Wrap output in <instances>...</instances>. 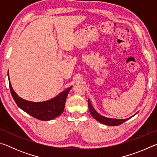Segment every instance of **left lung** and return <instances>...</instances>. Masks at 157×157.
I'll return each mask as SVG.
<instances>
[{"instance_id": "left-lung-1", "label": "left lung", "mask_w": 157, "mask_h": 157, "mask_svg": "<svg viewBox=\"0 0 157 157\" xmlns=\"http://www.w3.org/2000/svg\"><path fill=\"white\" fill-rule=\"evenodd\" d=\"M89 111H90V113H91V116L94 117L95 120L98 121V122H100V123H101L105 124H106V125H109V126L119 125V124H123V123H124V122L127 121V120H129V118H131L132 117L134 116V115L132 116V117H130V118H126V119H116V118H107V117L101 116L100 114L98 113L97 111L94 109V107H92L91 102H90L89 100ZM136 114H135V115H136Z\"/></svg>"}]
</instances>
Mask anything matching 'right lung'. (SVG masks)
Masks as SVG:
<instances>
[{"mask_svg": "<svg viewBox=\"0 0 157 157\" xmlns=\"http://www.w3.org/2000/svg\"><path fill=\"white\" fill-rule=\"evenodd\" d=\"M8 78L10 91L15 102L17 103L18 107L28 113L29 115L41 121H50L57 118L63 113L64 110L66 98L72 86L69 87L65 91L60 93L59 95H57L52 99L44 101V102H31V101L23 99L16 94L10 83L9 71Z\"/></svg>", "mask_w": 157, "mask_h": 157, "instance_id": "right-lung-1", "label": "right lung"}]
</instances>
